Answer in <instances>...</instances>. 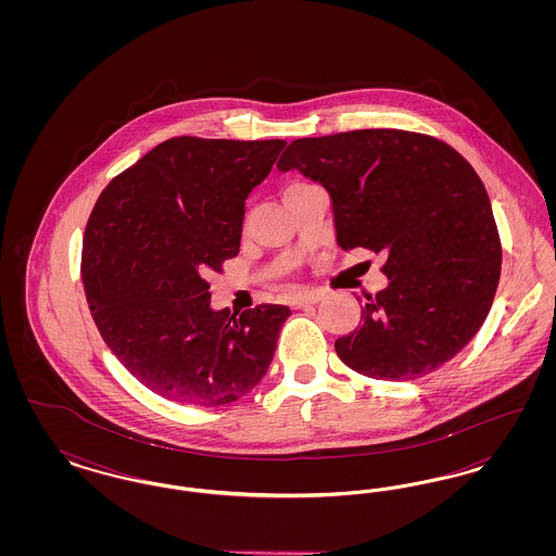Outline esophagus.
Segmentation results:
<instances>
[{"instance_id":"34e87169","label":"esophagus","mask_w":556,"mask_h":556,"mask_svg":"<svg viewBox=\"0 0 556 556\" xmlns=\"http://www.w3.org/2000/svg\"><path fill=\"white\" fill-rule=\"evenodd\" d=\"M318 300H320V293H317V291L298 293L295 298H291V306L293 308H302V306H308V304H317Z\"/></svg>"}]
</instances>
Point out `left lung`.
Masks as SVG:
<instances>
[{"mask_svg":"<svg viewBox=\"0 0 556 556\" xmlns=\"http://www.w3.org/2000/svg\"><path fill=\"white\" fill-rule=\"evenodd\" d=\"M331 195L344 250L386 256L388 288L336 342L350 369L406 381L442 367L488 317L503 248L488 191L448 143L397 129L295 139L277 162Z\"/></svg>","mask_w":556,"mask_h":556,"instance_id":"obj_1","label":"left lung"}]
</instances>
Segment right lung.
Returning <instances> with one entry per match:
<instances>
[{
	"label": "right lung",
	"mask_w": 556,
	"mask_h": 556,
	"mask_svg": "<svg viewBox=\"0 0 556 556\" xmlns=\"http://www.w3.org/2000/svg\"><path fill=\"white\" fill-rule=\"evenodd\" d=\"M283 139L173 137L100 193L80 277L104 342L154 394L220 406L261 383L288 306L212 311L206 277L238 256L245 200Z\"/></svg>",
	"instance_id": "obj_1"
}]
</instances>
